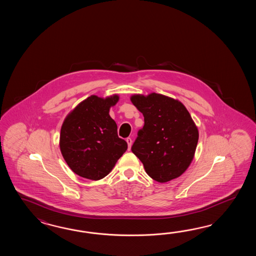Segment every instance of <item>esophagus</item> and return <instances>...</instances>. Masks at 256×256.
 I'll return each instance as SVG.
<instances>
[{
  "mask_svg": "<svg viewBox=\"0 0 256 256\" xmlns=\"http://www.w3.org/2000/svg\"><path fill=\"white\" fill-rule=\"evenodd\" d=\"M126 142H127V144H128V149L130 150V146H132V140L130 139V137H128V138L126 139Z\"/></svg>",
  "mask_w": 256,
  "mask_h": 256,
  "instance_id": "esophagus-1",
  "label": "esophagus"
}]
</instances>
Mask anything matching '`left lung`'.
<instances>
[{"mask_svg": "<svg viewBox=\"0 0 256 256\" xmlns=\"http://www.w3.org/2000/svg\"><path fill=\"white\" fill-rule=\"evenodd\" d=\"M130 102L144 118L132 152L152 180L164 183L178 178L190 166L198 141L190 112L180 100L158 93L136 94Z\"/></svg>", "mask_w": 256, "mask_h": 256, "instance_id": "8db88e82", "label": "left lung"}]
</instances>
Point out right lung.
<instances>
[{
	"mask_svg": "<svg viewBox=\"0 0 256 256\" xmlns=\"http://www.w3.org/2000/svg\"><path fill=\"white\" fill-rule=\"evenodd\" d=\"M118 95L106 98L92 95L66 117L60 130V151L71 170L88 180L104 178L127 150L117 134L110 108Z\"/></svg>",
	"mask_w": 256,
	"mask_h": 256,
	"instance_id": "obj_1",
	"label": "right lung"
}]
</instances>
